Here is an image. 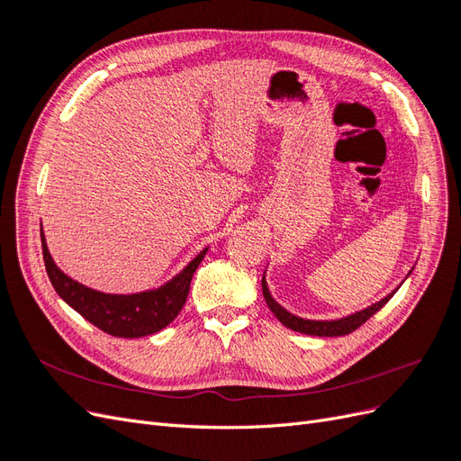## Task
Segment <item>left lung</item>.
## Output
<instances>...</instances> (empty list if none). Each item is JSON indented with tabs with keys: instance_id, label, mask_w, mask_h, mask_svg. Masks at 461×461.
Here are the masks:
<instances>
[{
	"instance_id": "obj_1",
	"label": "left lung",
	"mask_w": 461,
	"mask_h": 461,
	"mask_svg": "<svg viewBox=\"0 0 461 461\" xmlns=\"http://www.w3.org/2000/svg\"><path fill=\"white\" fill-rule=\"evenodd\" d=\"M261 288H263V298H265V302H267L269 310L275 313V317L281 321L285 327L296 330V332L312 334V337H344V334H350V332H354L356 329H359L361 325H364L369 317H373L390 298L396 294V290H394L393 294H388L381 302H376V303L369 305V308L361 310V312H357L354 315H348L344 319H337V321H310V319H302V317L292 315L285 308H281V305H278L271 298L267 283H265V276L261 278Z\"/></svg>"
}]
</instances>
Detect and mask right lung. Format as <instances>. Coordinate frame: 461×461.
Masks as SVG:
<instances>
[{
	"mask_svg": "<svg viewBox=\"0 0 461 461\" xmlns=\"http://www.w3.org/2000/svg\"><path fill=\"white\" fill-rule=\"evenodd\" d=\"M41 234V254L50 281L55 292L78 312L92 325L100 330L119 339H138L165 329L180 313L188 298L192 276L196 273L207 249L194 258L188 267L178 273L171 283L158 290L140 292V294H104L92 288H86L67 276L58 265L53 263L48 246Z\"/></svg>",
	"mask_w": 461,
	"mask_h": 461,
	"instance_id": "add662e5",
	"label": "right lung"
}]
</instances>
